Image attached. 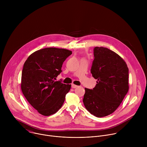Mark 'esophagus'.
I'll return each instance as SVG.
<instances>
[{
	"mask_svg": "<svg viewBox=\"0 0 147 147\" xmlns=\"http://www.w3.org/2000/svg\"><path fill=\"white\" fill-rule=\"evenodd\" d=\"M77 87H78L77 86L74 84H71V88H77Z\"/></svg>",
	"mask_w": 147,
	"mask_h": 147,
	"instance_id": "1",
	"label": "esophagus"
}]
</instances>
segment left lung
Returning <instances> with one entry per match:
<instances>
[{
    "label": "left lung",
    "instance_id": "8db88e82",
    "mask_svg": "<svg viewBox=\"0 0 147 147\" xmlns=\"http://www.w3.org/2000/svg\"><path fill=\"white\" fill-rule=\"evenodd\" d=\"M91 73L97 79L95 87L85 88L83 103L98 117L111 115L119 107L129 91V69L124 60L103 47L94 48Z\"/></svg>",
    "mask_w": 147,
    "mask_h": 147
}]
</instances>
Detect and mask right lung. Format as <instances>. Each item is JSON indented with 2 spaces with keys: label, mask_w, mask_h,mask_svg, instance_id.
<instances>
[{
  "label": "right lung",
  "mask_w": 147,
  "mask_h": 147,
  "mask_svg": "<svg viewBox=\"0 0 147 147\" xmlns=\"http://www.w3.org/2000/svg\"><path fill=\"white\" fill-rule=\"evenodd\" d=\"M71 51L47 48L32 53L25 61L21 87L23 95L38 112L44 116L55 113L63 104L71 85L55 81L63 63Z\"/></svg>",
  "instance_id": "add662e5"
}]
</instances>
